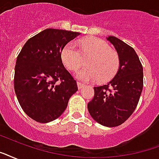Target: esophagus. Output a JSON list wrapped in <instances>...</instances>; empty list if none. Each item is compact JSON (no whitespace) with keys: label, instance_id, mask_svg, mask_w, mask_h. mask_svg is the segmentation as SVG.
<instances>
[{"label":"esophagus","instance_id":"esophagus-1","mask_svg":"<svg viewBox=\"0 0 159 159\" xmlns=\"http://www.w3.org/2000/svg\"><path fill=\"white\" fill-rule=\"evenodd\" d=\"M83 87H84V84H82L81 82H77V88H78V89H82Z\"/></svg>","mask_w":159,"mask_h":159}]
</instances>
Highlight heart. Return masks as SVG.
<instances>
[{"label": "heart", "instance_id": "1", "mask_svg": "<svg viewBox=\"0 0 159 159\" xmlns=\"http://www.w3.org/2000/svg\"><path fill=\"white\" fill-rule=\"evenodd\" d=\"M69 42L61 52L62 62L68 70H74L82 63L83 58L88 66L77 69L75 77L82 82H94L98 79L105 82L111 80L118 71L119 56L111 50L109 45L98 38H88L77 43Z\"/></svg>", "mask_w": 159, "mask_h": 159}]
</instances>
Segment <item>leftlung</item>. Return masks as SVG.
Segmentation results:
<instances>
[{
	"label": "left lung",
	"instance_id": "1",
	"mask_svg": "<svg viewBox=\"0 0 159 159\" xmlns=\"http://www.w3.org/2000/svg\"><path fill=\"white\" fill-rule=\"evenodd\" d=\"M107 39L119 56V69L107 84L94 88L88 109L96 122L112 128L124 123L137 107L143 88V69L133 47L115 36Z\"/></svg>",
	"mask_w": 159,
	"mask_h": 159
}]
</instances>
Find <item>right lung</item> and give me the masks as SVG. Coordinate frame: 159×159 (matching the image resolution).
I'll use <instances>...</instances> for the list:
<instances>
[{"instance_id":"1","label":"right lung","mask_w":159,"mask_h":159,"mask_svg":"<svg viewBox=\"0 0 159 159\" xmlns=\"http://www.w3.org/2000/svg\"><path fill=\"white\" fill-rule=\"evenodd\" d=\"M80 33L46 29L23 46L16 58L14 89L23 111L36 122L57 119L77 90V81L64 67L61 52Z\"/></svg>"}]
</instances>
